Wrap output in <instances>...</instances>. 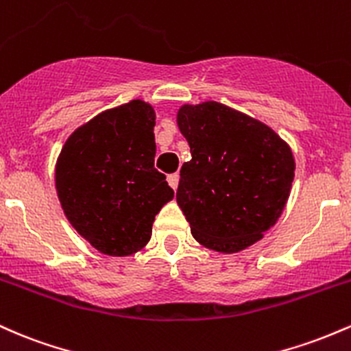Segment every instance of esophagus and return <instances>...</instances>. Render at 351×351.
<instances>
[{
  "mask_svg": "<svg viewBox=\"0 0 351 351\" xmlns=\"http://www.w3.org/2000/svg\"><path fill=\"white\" fill-rule=\"evenodd\" d=\"M167 182H169V186H171L176 191L177 186H179V174H177V172H174V174H169L167 176Z\"/></svg>",
  "mask_w": 351,
  "mask_h": 351,
  "instance_id": "1",
  "label": "esophagus"
}]
</instances>
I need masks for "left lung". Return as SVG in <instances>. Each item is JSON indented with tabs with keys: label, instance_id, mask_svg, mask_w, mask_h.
I'll return each instance as SVG.
<instances>
[{
	"label": "left lung",
	"instance_id": "8db88e82",
	"mask_svg": "<svg viewBox=\"0 0 351 351\" xmlns=\"http://www.w3.org/2000/svg\"><path fill=\"white\" fill-rule=\"evenodd\" d=\"M177 125L192 159L180 169L177 204L207 249L235 254L277 223L295 176L290 145L269 125L226 104H184Z\"/></svg>",
	"mask_w": 351,
	"mask_h": 351
}]
</instances>
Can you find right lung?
Listing matches in <instances>:
<instances>
[{
  "mask_svg": "<svg viewBox=\"0 0 351 351\" xmlns=\"http://www.w3.org/2000/svg\"><path fill=\"white\" fill-rule=\"evenodd\" d=\"M156 111L134 99L97 114L68 137L54 180L64 215L101 254L128 257L152 235L174 191L154 167Z\"/></svg>",
  "mask_w": 351,
  "mask_h": 351,
  "instance_id": "1",
  "label": "right lung"
}]
</instances>
